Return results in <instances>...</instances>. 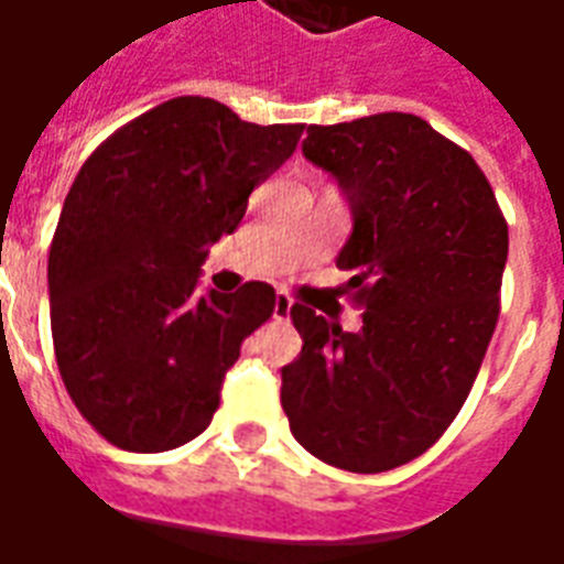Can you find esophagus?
Listing matches in <instances>:
<instances>
[{"label": "esophagus", "instance_id": "34e87169", "mask_svg": "<svg viewBox=\"0 0 564 564\" xmlns=\"http://www.w3.org/2000/svg\"><path fill=\"white\" fill-rule=\"evenodd\" d=\"M293 311V299L290 295H278L274 299V319H286Z\"/></svg>", "mask_w": 564, "mask_h": 564}]
</instances>
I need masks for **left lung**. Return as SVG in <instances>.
I'll return each instance as SVG.
<instances>
[{
    "instance_id": "8db88e82",
    "label": "left lung",
    "mask_w": 564,
    "mask_h": 564,
    "mask_svg": "<svg viewBox=\"0 0 564 564\" xmlns=\"http://www.w3.org/2000/svg\"><path fill=\"white\" fill-rule=\"evenodd\" d=\"M305 156L354 210L338 253L362 329L293 305L302 354L281 368L295 441L378 474L423 456L468 399L498 323L508 220L480 165L423 117L307 127Z\"/></svg>"
}]
</instances>
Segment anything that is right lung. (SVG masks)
Returning <instances> with one entry per match:
<instances>
[{
  "mask_svg": "<svg viewBox=\"0 0 564 564\" xmlns=\"http://www.w3.org/2000/svg\"><path fill=\"white\" fill-rule=\"evenodd\" d=\"M302 132L177 96L80 165L47 257L51 332L66 392L108 444L162 453L208 429L226 371L278 295L262 281L196 295L198 271Z\"/></svg>",
  "mask_w": 564,
  "mask_h": 564,
  "instance_id": "1",
  "label": "right lung"
}]
</instances>
